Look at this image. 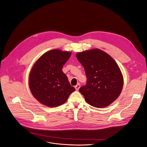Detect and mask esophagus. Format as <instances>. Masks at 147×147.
<instances>
[{"mask_svg": "<svg viewBox=\"0 0 147 147\" xmlns=\"http://www.w3.org/2000/svg\"><path fill=\"white\" fill-rule=\"evenodd\" d=\"M80 87H81V86H80V84H77L76 86H75V88H76V90H78L79 89H80Z\"/></svg>", "mask_w": 147, "mask_h": 147, "instance_id": "obj_1", "label": "esophagus"}]
</instances>
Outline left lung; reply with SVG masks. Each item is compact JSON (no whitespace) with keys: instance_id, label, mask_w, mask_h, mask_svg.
Returning a JSON list of instances; mask_svg holds the SVG:
<instances>
[{"instance_id":"1","label":"left lung","mask_w":147,"mask_h":147,"mask_svg":"<svg viewBox=\"0 0 147 147\" xmlns=\"http://www.w3.org/2000/svg\"><path fill=\"white\" fill-rule=\"evenodd\" d=\"M84 67L87 82L79 91L86 102L96 108L108 106L119 96L123 79L119 66L106 52L90 49L76 55Z\"/></svg>"}]
</instances>
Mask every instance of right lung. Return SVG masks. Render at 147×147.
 <instances>
[{
  "mask_svg": "<svg viewBox=\"0 0 147 147\" xmlns=\"http://www.w3.org/2000/svg\"><path fill=\"white\" fill-rule=\"evenodd\" d=\"M71 54L52 49L40 56L33 66L29 79L30 90L33 96L43 105H61L76 90L62 70Z\"/></svg>",
  "mask_w": 147,
  "mask_h": 147,
  "instance_id": "add662e5",
  "label": "right lung"
}]
</instances>
